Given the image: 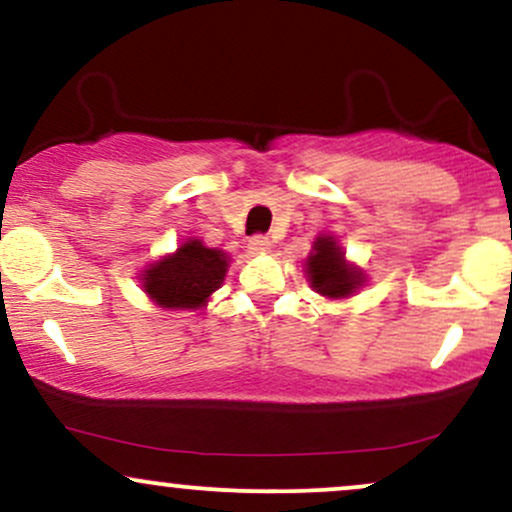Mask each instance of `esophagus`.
Instances as JSON below:
<instances>
[{
  "label": "esophagus",
  "instance_id": "obj_1",
  "mask_svg": "<svg viewBox=\"0 0 512 512\" xmlns=\"http://www.w3.org/2000/svg\"><path fill=\"white\" fill-rule=\"evenodd\" d=\"M248 250L252 255H267V252L272 250V243H269L267 236H252L248 240Z\"/></svg>",
  "mask_w": 512,
  "mask_h": 512
}]
</instances>
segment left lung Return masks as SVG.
<instances>
[{
  "instance_id": "1",
  "label": "left lung",
  "mask_w": 512,
  "mask_h": 512,
  "mask_svg": "<svg viewBox=\"0 0 512 512\" xmlns=\"http://www.w3.org/2000/svg\"><path fill=\"white\" fill-rule=\"evenodd\" d=\"M305 274L315 293L327 298H346L358 291L366 281V274L344 260V252L332 236H317L313 252L305 260Z\"/></svg>"
}]
</instances>
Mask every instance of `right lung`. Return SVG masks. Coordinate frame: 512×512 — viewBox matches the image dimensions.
<instances>
[{
  "instance_id": "obj_1",
  "label": "right lung",
  "mask_w": 512,
  "mask_h": 512,
  "mask_svg": "<svg viewBox=\"0 0 512 512\" xmlns=\"http://www.w3.org/2000/svg\"><path fill=\"white\" fill-rule=\"evenodd\" d=\"M226 272V252L207 248L202 240H187L173 255L144 269L142 286L161 308L197 310L207 305L211 293L221 289Z\"/></svg>"
}]
</instances>
